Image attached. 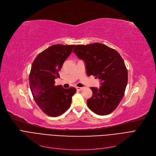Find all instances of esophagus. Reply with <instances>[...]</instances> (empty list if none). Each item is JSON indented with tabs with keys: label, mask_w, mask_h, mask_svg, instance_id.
Here are the masks:
<instances>
[{
	"label": "esophagus",
	"mask_w": 156,
	"mask_h": 156,
	"mask_svg": "<svg viewBox=\"0 0 156 156\" xmlns=\"http://www.w3.org/2000/svg\"><path fill=\"white\" fill-rule=\"evenodd\" d=\"M76 90H77L78 91H80V90H82L83 89V88L82 87H76Z\"/></svg>",
	"instance_id": "34e87169"
}]
</instances>
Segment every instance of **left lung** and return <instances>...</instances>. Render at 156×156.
Returning <instances> with one entry per match:
<instances>
[{
    "mask_svg": "<svg viewBox=\"0 0 156 156\" xmlns=\"http://www.w3.org/2000/svg\"><path fill=\"white\" fill-rule=\"evenodd\" d=\"M73 52L85 61L87 74L101 80V87H90L93 94L87 100L88 108L98 115L111 113L124 96L128 70L123 59L114 49L100 43L77 45Z\"/></svg>",
    "mask_w": 156,
    "mask_h": 156,
    "instance_id": "obj_1",
    "label": "left lung"
}]
</instances>
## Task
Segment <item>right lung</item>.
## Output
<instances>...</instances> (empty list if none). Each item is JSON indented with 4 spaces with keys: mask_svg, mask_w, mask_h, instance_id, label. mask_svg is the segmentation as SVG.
I'll use <instances>...</instances> for the list:
<instances>
[{
    "mask_svg": "<svg viewBox=\"0 0 156 156\" xmlns=\"http://www.w3.org/2000/svg\"><path fill=\"white\" fill-rule=\"evenodd\" d=\"M75 45H53L40 52L31 65L29 76L31 91L38 107L47 115L57 117L70 107L76 89L55 85L59 71Z\"/></svg>",
    "mask_w": 156,
    "mask_h": 156,
    "instance_id": "right-lung-1",
    "label": "right lung"
}]
</instances>
